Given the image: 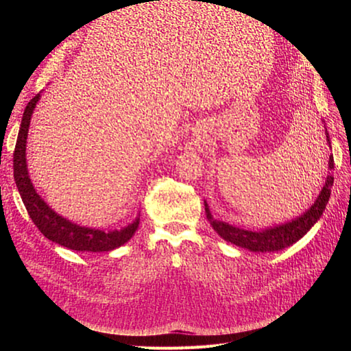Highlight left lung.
Returning a JSON list of instances; mask_svg holds the SVG:
<instances>
[{
    "instance_id": "1",
    "label": "left lung",
    "mask_w": 351,
    "mask_h": 351,
    "mask_svg": "<svg viewBox=\"0 0 351 351\" xmlns=\"http://www.w3.org/2000/svg\"><path fill=\"white\" fill-rule=\"evenodd\" d=\"M322 123L325 125V121ZM325 136H326L328 146L331 147V141H329V133L326 130V127H325ZM332 169H334V156L331 155L328 161V176L319 196L316 197L313 205L307 210H304L302 215L289 222H284V224L268 227L259 231L239 228L236 226L228 224V222L215 219L214 215L210 214L209 206L205 200L206 218L209 221V224L212 226V228H214L222 239L228 243L236 244L239 247L247 249L250 252H261V253L282 250L285 247L291 246V244H294L295 241H299L306 232L316 224L317 219L322 217L329 200V196H331V187L334 184Z\"/></svg>"
}]
</instances>
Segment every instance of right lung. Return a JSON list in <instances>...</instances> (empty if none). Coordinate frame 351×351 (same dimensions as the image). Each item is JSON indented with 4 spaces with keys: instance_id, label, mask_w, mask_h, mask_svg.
Here are the masks:
<instances>
[{
    "instance_id": "1",
    "label": "right lung",
    "mask_w": 351,
    "mask_h": 351,
    "mask_svg": "<svg viewBox=\"0 0 351 351\" xmlns=\"http://www.w3.org/2000/svg\"><path fill=\"white\" fill-rule=\"evenodd\" d=\"M40 93L42 92H39L36 97L32 98L30 102L26 105L13 155L16 186L19 189L20 196H22L29 217L34 221V224L38 227V230L48 240L61 244V246L71 250L110 252L123 246L124 243H127L134 236L137 227H139L141 212L133 222H130L129 226H125L120 230L92 228L79 226L76 222H71L70 219L58 215L57 212L38 195L27 169L26 142L32 114H34L36 104L40 99Z\"/></svg>"
}]
</instances>
